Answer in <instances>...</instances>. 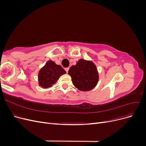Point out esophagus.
<instances>
[{
	"label": "esophagus",
	"instance_id": "34e87169",
	"mask_svg": "<svg viewBox=\"0 0 146 146\" xmlns=\"http://www.w3.org/2000/svg\"><path fill=\"white\" fill-rule=\"evenodd\" d=\"M64 69H65V70H66V72L68 73V70H69V68H65Z\"/></svg>",
	"mask_w": 146,
	"mask_h": 146
}]
</instances>
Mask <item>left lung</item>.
<instances>
[{
    "mask_svg": "<svg viewBox=\"0 0 146 146\" xmlns=\"http://www.w3.org/2000/svg\"><path fill=\"white\" fill-rule=\"evenodd\" d=\"M74 85L80 91H90L96 86L99 76L96 66L91 61L83 59L78 60L76 65L72 66L68 71Z\"/></svg>",
    "mask_w": 146,
    "mask_h": 146,
    "instance_id": "1",
    "label": "left lung"
}]
</instances>
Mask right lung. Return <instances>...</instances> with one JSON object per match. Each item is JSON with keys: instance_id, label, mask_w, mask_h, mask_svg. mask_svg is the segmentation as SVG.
Returning a JSON list of instances; mask_svg holds the SVG:
<instances>
[{"instance_id": "obj_1", "label": "right lung", "mask_w": 146, "mask_h": 146, "mask_svg": "<svg viewBox=\"0 0 146 146\" xmlns=\"http://www.w3.org/2000/svg\"><path fill=\"white\" fill-rule=\"evenodd\" d=\"M65 73L66 71L61 66L56 64L52 61H48L39 70L38 74L39 85L44 88L51 87L60 77Z\"/></svg>"}]
</instances>
